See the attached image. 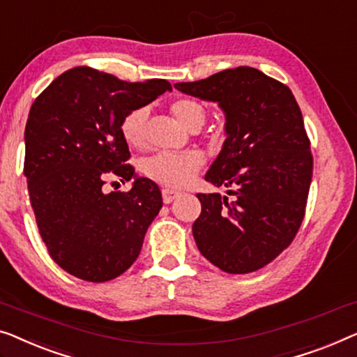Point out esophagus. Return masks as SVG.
Listing matches in <instances>:
<instances>
[{
    "mask_svg": "<svg viewBox=\"0 0 357 357\" xmlns=\"http://www.w3.org/2000/svg\"><path fill=\"white\" fill-rule=\"evenodd\" d=\"M178 195H180L178 191H174V190H162V201H164V203H166V204H170L175 198H177Z\"/></svg>",
    "mask_w": 357,
    "mask_h": 357,
    "instance_id": "1",
    "label": "esophagus"
}]
</instances>
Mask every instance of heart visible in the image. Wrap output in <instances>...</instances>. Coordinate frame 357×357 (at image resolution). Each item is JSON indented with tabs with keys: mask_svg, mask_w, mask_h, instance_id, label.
<instances>
[{
	"mask_svg": "<svg viewBox=\"0 0 357 357\" xmlns=\"http://www.w3.org/2000/svg\"><path fill=\"white\" fill-rule=\"evenodd\" d=\"M170 112L180 126L187 130H199L206 119V109L198 100L180 98L170 105ZM146 107H137L122 121L123 140L132 148L140 149L146 143ZM203 166V156L198 151L159 153L143 162V172L148 178L167 188H182L193 180Z\"/></svg>",
	"mask_w": 357,
	"mask_h": 357,
	"instance_id": "b5f03b06",
	"label": "heart"
}]
</instances>
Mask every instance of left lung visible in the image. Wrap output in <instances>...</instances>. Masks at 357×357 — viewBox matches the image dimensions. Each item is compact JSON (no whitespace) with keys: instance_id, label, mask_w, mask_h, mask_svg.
I'll list each match as a JSON object with an SVG mask.
<instances>
[{"instance_id":"8db88e82","label":"left lung","mask_w":357,"mask_h":357,"mask_svg":"<svg viewBox=\"0 0 357 357\" xmlns=\"http://www.w3.org/2000/svg\"><path fill=\"white\" fill-rule=\"evenodd\" d=\"M174 86L225 114L227 138L204 178L235 188V198L196 195V246L220 271L255 272L290 246L304 219L312 154L301 109L287 85L255 67Z\"/></svg>"}]
</instances>
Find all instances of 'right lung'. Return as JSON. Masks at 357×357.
<instances>
[{"mask_svg":"<svg viewBox=\"0 0 357 357\" xmlns=\"http://www.w3.org/2000/svg\"><path fill=\"white\" fill-rule=\"evenodd\" d=\"M172 85L164 79L123 82L91 67H74L51 82L30 107L25 162L30 203L50 256L70 275L107 282L142 251L162 208L161 190L127 164L122 121ZM116 174L130 192L105 194Z\"/></svg>","mask_w":357,"mask_h":357,"instance_id":"add662e5","label":"right lung"}]
</instances>
